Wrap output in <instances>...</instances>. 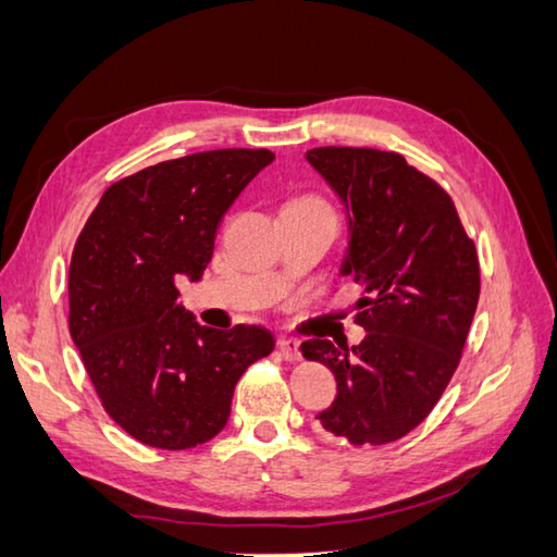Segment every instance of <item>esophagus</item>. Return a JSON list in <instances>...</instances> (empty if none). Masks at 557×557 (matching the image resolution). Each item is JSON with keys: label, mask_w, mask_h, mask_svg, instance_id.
<instances>
[{"label": "esophagus", "mask_w": 557, "mask_h": 557, "mask_svg": "<svg viewBox=\"0 0 557 557\" xmlns=\"http://www.w3.org/2000/svg\"><path fill=\"white\" fill-rule=\"evenodd\" d=\"M277 348H280V352H282V358H285L287 362L301 360L299 341H295V338H280V341H277Z\"/></svg>", "instance_id": "34e87169"}]
</instances>
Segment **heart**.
<instances>
[{
    "label": "heart",
    "instance_id": "heart-1",
    "mask_svg": "<svg viewBox=\"0 0 557 557\" xmlns=\"http://www.w3.org/2000/svg\"><path fill=\"white\" fill-rule=\"evenodd\" d=\"M295 205H321L319 199H299V201H295Z\"/></svg>",
    "mask_w": 557,
    "mask_h": 557
}]
</instances>
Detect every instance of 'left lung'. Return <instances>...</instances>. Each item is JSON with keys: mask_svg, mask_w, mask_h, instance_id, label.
I'll return each instance as SVG.
<instances>
[{"mask_svg": "<svg viewBox=\"0 0 557 557\" xmlns=\"http://www.w3.org/2000/svg\"><path fill=\"white\" fill-rule=\"evenodd\" d=\"M307 163L346 209L341 275L368 295L358 346L301 343L336 377V399L317 419L352 446H384L429 417L458 368L480 299L478 252L453 199L399 153L329 146Z\"/></svg>", "mask_w": 557, "mask_h": 557, "instance_id": "obj_1", "label": "left lung"}]
</instances>
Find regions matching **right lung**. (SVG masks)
Here are the masks:
<instances>
[{
  "label": "right lung",
  "mask_w": 557,
  "mask_h": 557,
  "mask_svg": "<svg viewBox=\"0 0 557 557\" xmlns=\"http://www.w3.org/2000/svg\"><path fill=\"white\" fill-rule=\"evenodd\" d=\"M272 160L226 148L150 165L114 182L77 238L70 336L109 417L146 446L214 438L240 375L275 348L268 329L201 326L177 301L180 275L201 280L221 219Z\"/></svg>",
  "instance_id": "right-lung-1"
}]
</instances>
